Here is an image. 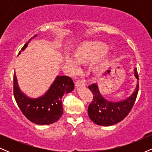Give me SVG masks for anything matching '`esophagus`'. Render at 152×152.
<instances>
[{
  "label": "esophagus",
  "mask_w": 152,
  "mask_h": 152,
  "mask_svg": "<svg viewBox=\"0 0 152 152\" xmlns=\"http://www.w3.org/2000/svg\"><path fill=\"white\" fill-rule=\"evenodd\" d=\"M75 85H76V86H85V83H84V81H83V80H77L76 82V83H75Z\"/></svg>",
  "instance_id": "obj_1"
}]
</instances>
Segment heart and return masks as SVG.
<instances>
[{"instance_id":"heart-1","label":"heart","mask_w":152,"mask_h":152,"mask_svg":"<svg viewBox=\"0 0 152 152\" xmlns=\"http://www.w3.org/2000/svg\"><path fill=\"white\" fill-rule=\"evenodd\" d=\"M107 50L108 46L102 41L85 42L78 46L73 51V56L74 59L71 57H66V60L71 66L76 68L78 66L77 61L79 64H91L100 58ZM107 58H105V60Z\"/></svg>"}]
</instances>
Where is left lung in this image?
Instances as JSON below:
<instances>
[{"label":"left lung","instance_id":"left-lung-1","mask_svg":"<svg viewBox=\"0 0 152 152\" xmlns=\"http://www.w3.org/2000/svg\"><path fill=\"white\" fill-rule=\"evenodd\" d=\"M134 76L139 80L137 69H134ZM88 88L94 97L88 108V116L96 124L109 126L122 121L130 112L137 99L139 83L130 97L118 102H112L104 99L99 92L96 83H93Z\"/></svg>","mask_w":152,"mask_h":152}]
</instances>
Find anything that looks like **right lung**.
I'll return each instance as SVG.
<instances>
[{
    "label": "right lung",
    "mask_w": 152,
    "mask_h": 152,
    "mask_svg": "<svg viewBox=\"0 0 152 152\" xmlns=\"http://www.w3.org/2000/svg\"><path fill=\"white\" fill-rule=\"evenodd\" d=\"M34 36V37H36ZM31 40L23 46L24 50ZM20 53V51L19 52ZM74 83L67 76H58L44 95L37 99L26 96L19 88L15 74L13 75V95L20 111L29 121L39 125L51 124L63 114L61 99L64 94L72 91Z\"/></svg>",
    "instance_id": "right-lung-1"
}]
</instances>
